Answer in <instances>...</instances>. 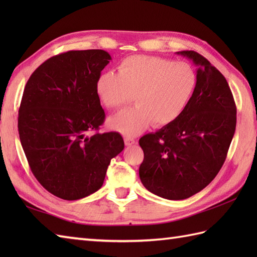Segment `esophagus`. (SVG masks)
Here are the masks:
<instances>
[{
	"instance_id": "esophagus-1",
	"label": "esophagus",
	"mask_w": 257,
	"mask_h": 257,
	"mask_svg": "<svg viewBox=\"0 0 257 257\" xmlns=\"http://www.w3.org/2000/svg\"><path fill=\"white\" fill-rule=\"evenodd\" d=\"M124 144H125V146H128V147L133 146V145L136 144V139L134 137H129V136H125V137H124Z\"/></svg>"
}]
</instances>
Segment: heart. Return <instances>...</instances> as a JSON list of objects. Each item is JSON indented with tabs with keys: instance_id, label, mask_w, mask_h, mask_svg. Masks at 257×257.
<instances>
[{
	"instance_id": "obj_1",
	"label": "heart",
	"mask_w": 257,
	"mask_h": 257,
	"mask_svg": "<svg viewBox=\"0 0 257 257\" xmlns=\"http://www.w3.org/2000/svg\"><path fill=\"white\" fill-rule=\"evenodd\" d=\"M196 74L189 64L157 56H132L118 67V74L103 73L96 90L108 109L132 100L135 107L109 119V125L125 136H136L152 123L162 127L180 117L196 88Z\"/></svg>"
}]
</instances>
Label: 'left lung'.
<instances>
[{"label": "left lung", "mask_w": 257, "mask_h": 257, "mask_svg": "<svg viewBox=\"0 0 257 257\" xmlns=\"http://www.w3.org/2000/svg\"><path fill=\"white\" fill-rule=\"evenodd\" d=\"M196 66V88L178 119L141 137L145 188L168 200L200 192L219 173L236 127V106L227 81L194 51L177 52Z\"/></svg>", "instance_id": "1"}]
</instances>
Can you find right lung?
I'll list each match as a JSON object with an SVG mask.
<instances>
[{"label":"right lung","instance_id":"right-lung-1","mask_svg":"<svg viewBox=\"0 0 257 257\" xmlns=\"http://www.w3.org/2000/svg\"><path fill=\"white\" fill-rule=\"evenodd\" d=\"M111 57L102 50L69 51L38 66L24 88L19 135L31 170L48 192L78 200L101 188L118 133H98L105 111L97 79Z\"/></svg>","mask_w":257,"mask_h":257}]
</instances>
